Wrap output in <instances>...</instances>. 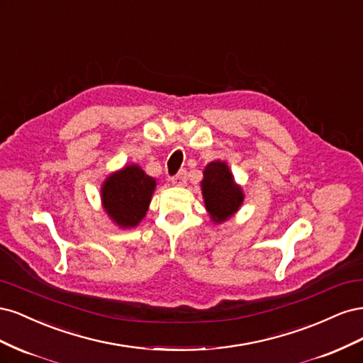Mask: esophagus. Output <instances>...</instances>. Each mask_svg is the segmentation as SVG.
Returning <instances> with one entry per match:
<instances>
[{
	"instance_id": "obj_1",
	"label": "esophagus",
	"mask_w": 363,
	"mask_h": 363,
	"mask_svg": "<svg viewBox=\"0 0 363 363\" xmlns=\"http://www.w3.org/2000/svg\"><path fill=\"white\" fill-rule=\"evenodd\" d=\"M186 180H188V172H186V169H180L177 174L174 175V177H171V182L175 186H183L186 183Z\"/></svg>"
}]
</instances>
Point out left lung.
<instances>
[{
    "instance_id": "1",
    "label": "left lung",
    "mask_w": 363,
    "mask_h": 363,
    "mask_svg": "<svg viewBox=\"0 0 363 363\" xmlns=\"http://www.w3.org/2000/svg\"><path fill=\"white\" fill-rule=\"evenodd\" d=\"M201 188L206 207L215 223L225 221L242 204V191L235 184L233 175L224 162L207 164Z\"/></svg>"
}]
</instances>
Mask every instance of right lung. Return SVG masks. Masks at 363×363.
<instances>
[{
  "label": "right lung",
  "mask_w": 363,
  "mask_h": 363,
  "mask_svg": "<svg viewBox=\"0 0 363 363\" xmlns=\"http://www.w3.org/2000/svg\"><path fill=\"white\" fill-rule=\"evenodd\" d=\"M156 180L136 164L112 174L103 186V204L119 227H135L148 211Z\"/></svg>",
  "instance_id": "right-lung-1"
}]
</instances>
